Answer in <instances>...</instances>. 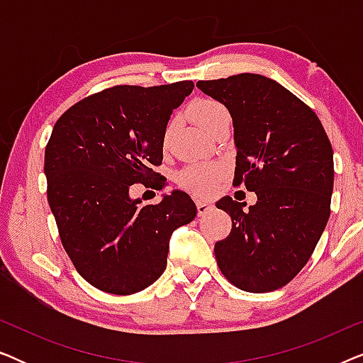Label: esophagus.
Returning a JSON list of instances; mask_svg holds the SVG:
<instances>
[{"label": "esophagus", "mask_w": 363, "mask_h": 363, "mask_svg": "<svg viewBox=\"0 0 363 363\" xmlns=\"http://www.w3.org/2000/svg\"><path fill=\"white\" fill-rule=\"evenodd\" d=\"M211 203L210 201H206V200H196V210H198V215L200 216H203V215H206L208 211L211 210Z\"/></svg>", "instance_id": "esophagus-1"}]
</instances>
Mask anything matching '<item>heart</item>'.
Instances as JSON below:
<instances>
[{
    "instance_id": "1",
    "label": "heart",
    "mask_w": 363,
    "mask_h": 363,
    "mask_svg": "<svg viewBox=\"0 0 363 363\" xmlns=\"http://www.w3.org/2000/svg\"><path fill=\"white\" fill-rule=\"evenodd\" d=\"M188 113L193 122L198 123L203 130L210 132L226 108L213 99H196L188 107ZM168 130L163 133V147H167ZM223 175V167L216 162H196L182 168L177 175L178 185L195 195H208Z\"/></svg>"
}]
</instances>
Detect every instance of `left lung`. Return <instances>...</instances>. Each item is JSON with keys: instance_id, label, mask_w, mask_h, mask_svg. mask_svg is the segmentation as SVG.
I'll use <instances>...</instances> for the list:
<instances>
[{"instance_id": "obj_1", "label": "left lung", "mask_w": 363, "mask_h": 363, "mask_svg": "<svg viewBox=\"0 0 363 363\" xmlns=\"http://www.w3.org/2000/svg\"><path fill=\"white\" fill-rule=\"evenodd\" d=\"M233 117V185L255 191L256 205L221 198L231 231L215 245L223 276L247 292H271L299 274L330 216L334 153L312 108L272 79L236 74L198 81Z\"/></svg>"}]
</instances>
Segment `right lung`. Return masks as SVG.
<instances>
[{
    "mask_svg": "<svg viewBox=\"0 0 363 363\" xmlns=\"http://www.w3.org/2000/svg\"><path fill=\"white\" fill-rule=\"evenodd\" d=\"M195 84L113 86L57 118L44 153L48 201L59 238L79 274L108 294L145 289L167 267L168 241L196 216L186 193L142 205L133 183L163 190V133Z\"/></svg>",
    "mask_w": 363,
    "mask_h": 363,
    "instance_id": "obj_1",
    "label": "right lung"
}]
</instances>
